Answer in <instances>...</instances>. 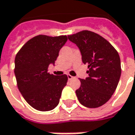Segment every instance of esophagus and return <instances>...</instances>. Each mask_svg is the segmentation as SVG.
Masks as SVG:
<instances>
[{
  "label": "esophagus",
  "mask_w": 135,
  "mask_h": 135,
  "mask_svg": "<svg viewBox=\"0 0 135 135\" xmlns=\"http://www.w3.org/2000/svg\"><path fill=\"white\" fill-rule=\"evenodd\" d=\"M67 77H68V79H69V80H71V79H74V77H73V76H72V75H69V74H68Z\"/></svg>",
  "instance_id": "1"
}]
</instances>
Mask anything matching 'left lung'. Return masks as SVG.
<instances>
[{
    "mask_svg": "<svg viewBox=\"0 0 135 135\" xmlns=\"http://www.w3.org/2000/svg\"><path fill=\"white\" fill-rule=\"evenodd\" d=\"M68 39L78 46L83 62L89 68V77L80 79L81 85L75 91L77 98L85 107H100L118 86L122 73L119 55L108 41L91 31L83 30Z\"/></svg>",
    "mask_w": 135,
    "mask_h": 135,
    "instance_id": "obj_1",
    "label": "left lung"
}]
</instances>
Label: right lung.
<instances>
[{
    "mask_svg": "<svg viewBox=\"0 0 135 135\" xmlns=\"http://www.w3.org/2000/svg\"><path fill=\"white\" fill-rule=\"evenodd\" d=\"M66 36L38 35L28 40L15 57L14 74L17 86L28 104L38 111L47 112L56 107L66 85V75L48 73L54 65Z\"/></svg>",
    "mask_w": 135,
    "mask_h": 135,
    "instance_id": "add662e5",
    "label": "right lung"
}]
</instances>
